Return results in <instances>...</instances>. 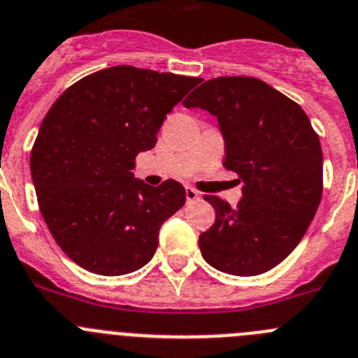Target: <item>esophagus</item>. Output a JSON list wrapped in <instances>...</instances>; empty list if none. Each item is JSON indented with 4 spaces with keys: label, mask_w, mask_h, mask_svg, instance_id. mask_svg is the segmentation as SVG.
<instances>
[{
    "label": "esophagus",
    "mask_w": 358,
    "mask_h": 358,
    "mask_svg": "<svg viewBox=\"0 0 358 358\" xmlns=\"http://www.w3.org/2000/svg\"><path fill=\"white\" fill-rule=\"evenodd\" d=\"M185 198H187V203H192L196 201V199H199V192L196 189H192V187H187Z\"/></svg>",
    "instance_id": "esophagus-1"
}]
</instances>
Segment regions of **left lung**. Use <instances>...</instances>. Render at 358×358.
<instances>
[{
	"label": "left lung",
	"mask_w": 358,
	"mask_h": 358,
	"mask_svg": "<svg viewBox=\"0 0 358 358\" xmlns=\"http://www.w3.org/2000/svg\"><path fill=\"white\" fill-rule=\"evenodd\" d=\"M183 106L215 116L224 168L243 183L236 208L205 196L217 217L199 235L203 258L231 275L268 272L299 245L322 201L318 136L299 103L255 78L210 79Z\"/></svg>",
	"instance_id": "obj_1"
}]
</instances>
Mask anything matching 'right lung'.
Instances as JSON below:
<instances>
[{
    "label": "right lung",
    "mask_w": 358,
    "mask_h": 358,
    "mask_svg": "<svg viewBox=\"0 0 358 358\" xmlns=\"http://www.w3.org/2000/svg\"><path fill=\"white\" fill-rule=\"evenodd\" d=\"M199 83L118 65L86 76L52 103L29 168L52 238L85 270L123 275L145 266L160 226L185 205L175 180L134 178L138 153L152 150L166 115Z\"/></svg>",
    "instance_id": "add662e5"
}]
</instances>
